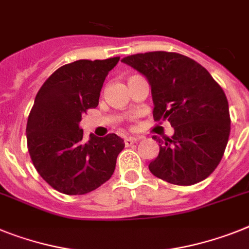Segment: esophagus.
Returning <instances> with one entry per match:
<instances>
[{"mask_svg":"<svg viewBox=\"0 0 249 249\" xmlns=\"http://www.w3.org/2000/svg\"><path fill=\"white\" fill-rule=\"evenodd\" d=\"M137 141H138V138H135V137H126L124 139V143L126 147H130L131 144H134Z\"/></svg>","mask_w":249,"mask_h":249,"instance_id":"obj_1","label":"esophagus"}]
</instances>
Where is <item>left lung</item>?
Returning a JSON list of instances; mask_svg holds the SVG:
<instances>
[{"label": "left lung", "instance_id": "left-lung-1", "mask_svg": "<svg viewBox=\"0 0 249 249\" xmlns=\"http://www.w3.org/2000/svg\"><path fill=\"white\" fill-rule=\"evenodd\" d=\"M121 62L141 72L152 89L154 120H168L175 134L160 143L149 163L158 178L179 186L205 179L218 167L231 133L224 91L208 71L189 57L170 52L134 54Z\"/></svg>", "mask_w": 249, "mask_h": 249}]
</instances>
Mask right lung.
Instances as JSON below:
<instances>
[{
    "label": "right lung",
    "instance_id": "add662e5",
    "mask_svg": "<svg viewBox=\"0 0 249 249\" xmlns=\"http://www.w3.org/2000/svg\"><path fill=\"white\" fill-rule=\"evenodd\" d=\"M119 57L76 60L58 68L35 97L26 126L28 149L37 173L66 195H83L105 183L125 143L116 134L83 138L82 115L99 105L107 73Z\"/></svg>",
    "mask_w": 249,
    "mask_h": 249
}]
</instances>
